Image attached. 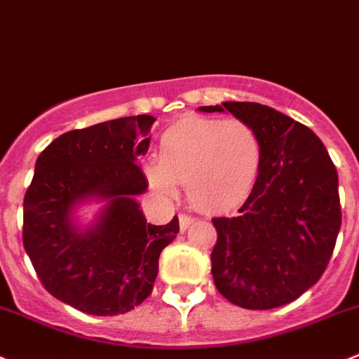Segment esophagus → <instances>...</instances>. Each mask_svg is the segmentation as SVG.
<instances>
[{
    "label": "esophagus",
    "mask_w": 359,
    "mask_h": 359,
    "mask_svg": "<svg viewBox=\"0 0 359 359\" xmlns=\"http://www.w3.org/2000/svg\"><path fill=\"white\" fill-rule=\"evenodd\" d=\"M193 223H195V217H193V216H187V214H180V216H179V226H180V230H182V232H184V230L189 229Z\"/></svg>",
    "instance_id": "1"
}]
</instances>
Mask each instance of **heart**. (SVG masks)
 <instances>
[{"mask_svg":"<svg viewBox=\"0 0 359 359\" xmlns=\"http://www.w3.org/2000/svg\"><path fill=\"white\" fill-rule=\"evenodd\" d=\"M260 166L262 140L251 123L186 116L164 130L157 164L145 172L157 195L172 198L182 184L196 207L225 210L248 198Z\"/></svg>","mask_w":359,"mask_h":359,"instance_id":"1","label":"heart"}]
</instances>
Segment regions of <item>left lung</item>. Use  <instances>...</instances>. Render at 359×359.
Here are the masks:
<instances>
[{
  "mask_svg": "<svg viewBox=\"0 0 359 359\" xmlns=\"http://www.w3.org/2000/svg\"><path fill=\"white\" fill-rule=\"evenodd\" d=\"M232 113L262 140L259 179L239 214L214 217L216 289L248 310L297 299L323 276L341 225L338 175L313 130L259 102L202 106Z\"/></svg>",
  "mask_w": 359,
  "mask_h": 359,
  "instance_id": "8db88e82",
  "label": "left lung"
}]
</instances>
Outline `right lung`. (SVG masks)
Segmentation results:
<instances>
[{
    "mask_svg": "<svg viewBox=\"0 0 359 359\" xmlns=\"http://www.w3.org/2000/svg\"><path fill=\"white\" fill-rule=\"evenodd\" d=\"M150 115L69 130L46 147L25 196L22 244L49 294L90 316H118L152 292L177 216L150 225L136 196L149 187L136 161L150 145ZM86 203L101 207L90 224Z\"/></svg>",
    "mask_w": 359,
    "mask_h": 359,
    "instance_id": "add662e5",
    "label": "right lung"
}]
</instances>
